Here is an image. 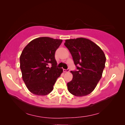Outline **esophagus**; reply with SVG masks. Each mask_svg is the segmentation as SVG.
<instances>
[{"instance_id": "esophagus-1", "label": "esophagus", "mask_w": 125, "mask_h": 125, "mask_svg": "<svg viewBox=\"0 0 125 125\" xmlns=\"http://www.w3.org/2000/svg\"><path fill=\"white\" fill-rule=\"evenodd\" d=\"M69 69H67V70H66V69H63V72H64V73H67V72H69Z\"/></svg>"}]
</instances>
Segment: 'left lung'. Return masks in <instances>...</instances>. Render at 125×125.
Segmentation results:
<instances>
[{"label": "left lung", "mask_w": 125, "mask_h": 125, "mask_svg": "<svg viewBox=\"0 0 125 125\" xmlns=\"http://www.w3.org/2000/svg\"><path fill=\"white\" fill-rule=\"evenodd\" d=\"M73 57L77 71H71L73 78L67 83L72 94L83 97L94 90L102 77L106 57L103 51L89 39H67L64 43Z\"/></svg>", "instance_id": "8db88e82"}]
</instances>
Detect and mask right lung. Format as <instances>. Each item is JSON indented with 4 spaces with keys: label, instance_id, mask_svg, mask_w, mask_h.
<instances>
[{
    "label": "right lung",
    "instance_id": "obj_1",
    "mask_svg": "<svg viewBox=\"0 0 125 125\" xmlns=\"http://www.w3.org/2000/svg\"><path fill=\"white\" fill-rule=\"evenodd\" d=\"M62 40L49 37L33 39L25 46L20 57L22 78L32 93L46 95L53 89L56 80L62 73L56 67L54 54ZM52 64L49 68V64Z\"/></svg>",
    "mask_w": 125,
    "mask_h": 125
}]
</instances>
